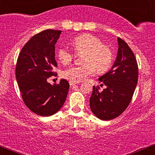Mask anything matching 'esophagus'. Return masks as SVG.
<instances>
[{"label": "esophagus", "mask_w": 155, "mask_h": 155, "mask_svg": "<svg viewBox=\"0 0 155 155\" xmlns=\"http://www.w3.org/2000/svg\"><path fill=\"white\" fill-rule=\"evenodd\" d=\"M69 84H70V86H74V85L77 84L78 82H74V81H69Z\"/></svg>", "instance_id": "esophagus-1"}]
</instances>
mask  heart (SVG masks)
I'll list each match as a JSON object with an SVG mask.
<instances>
[{"mask_svg":"<svg viewBox=\"0 0 155 155\" xmlns=\"http://www.w3.org/2000/svg\"><path fill=\"white\" fill-rule=\"evenodd\" d=\"M71 44L76 52H84L82 58L84 64L69 67L63 71V76L65 79L74 82H79L93 75L95 68L99 74L105 73L110 68L113 54L111 49L104 45L100 38L86 33L76 37ZM58 57L62 63L67 65L72 61L74 54L68 48L62 47L58 49Z\"/></svg>","mask_w":155,"mask_h":155,"instance_id":"heart-1","label":"heart"}]
</instances>
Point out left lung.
<instances>
[{
    "instance_id": "left-lung-1",
    "label": "left lung",
    "mask_w": 155,
    "mask_h": 155,
    "mask_svg": "<svg viewBox=\"0 0 155 155\" xmlns=\"http://www.w3.org/2000/svg\"><path fill=\"white\" fill-rule=\"evenodd\" d=\"M118 51L111 70L98 80L106 86L102 92L93 87L90 98L92 113L102 120H111L127 108L138 83V64L133 51L122 39L117 38Z\"/></svg>"
}]
</instances>
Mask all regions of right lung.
<instances>
[{
	"label": "right lung",
	"mask_w": 155,
	"mask_h": 155,
	"mask_svg": "<svg viewBox=\"0 0 155 155\" xmlns=\"http://www.w3.org/2000/svg\"><path fill=\"white\" fill-rule=\"evenodd\" d=\"M61 33L46 30L32 37L21 50L16 65V79L23 101L31 111L42 117L59 111L68 92L69 83L65 79L53 85L47 81L58 65L54 46Z\"/></svg>",
	"instance_id": "add662e5"
}]
</instances>
